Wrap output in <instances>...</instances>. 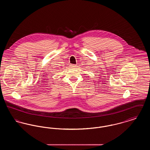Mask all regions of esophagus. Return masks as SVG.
I'll list each match as a JSON object with an SVG mask.
<instances>
[{
    "mask_svg": "<svg viewBox=\"0 0 150 150\" xmlns=\"http://www.w3.org/2000/svg\"><path fill=\"white\" fill-rule=\"evenodd\" d=\"M71 67H77V66H76V64H71Z\"/></svg>",
    "mask_w": 150,
    "mask_h": 150,
    "instance_id": "obj_1",
    "label": "esophagus"
}]
</instances>
